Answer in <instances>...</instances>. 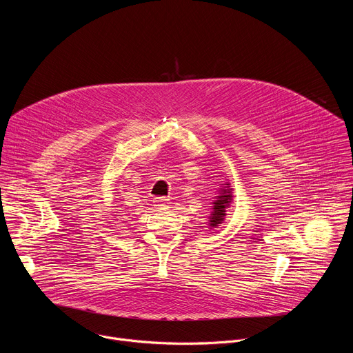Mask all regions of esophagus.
I'll use <instances>...</instances> for the list:
<instances>
[{
  "label": "esophagus",
  "mask_w": 353,
  "mask_h": 353,
  "mask_svg": "<svg viewBox=\"0 0 353 353\" xmlns=\"http://www.w3.org/2000/svg\"><path fill=\"white\" fill-rule=\"evenodd\" d=\"M154 204H155L157 208L165 210V208L169 207V199H166V198H163V196H158V198L154 199Z\"/></svg>",
  "instance_id": "esophagus-1"
}]
</instances>
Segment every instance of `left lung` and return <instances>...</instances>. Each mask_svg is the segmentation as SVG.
Masks as SVG:
<instances>
[{"instance_id":"1","label":"left lung","mask_w":353,"mask_h":353,"mask_svg":"<svg viewBox=\"0 0 353 353\" xmlns=\"http://www.w3.org/2000/svg\"><path fill=\"white\" fill-rule=\"evenodd\" d=\"M230 194H228L225 190L221 195H218V199L214 203V212L211 216V226H216L223 221L225 216V208L230 203Z\"/></svg>"}]
</instances>
